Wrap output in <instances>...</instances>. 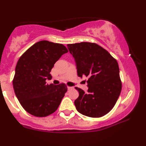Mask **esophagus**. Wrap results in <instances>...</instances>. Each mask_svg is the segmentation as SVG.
<instances>
[{
    "instance_id": "34e87169",
    "label": "esophagus",
    "mask_w": 146,
    "mask_h": 146,
    "mask_svg": "<svg viewBox=\"0 0 146 146\" xmlns=\"http://www.w3.org/2000/svg\"><path fill=\"white\" fill-rule=\"evenodd\" d=\"M73 88V87H70V86H68V89L69 90H72Z\"/></svg>"
}]
</instances>
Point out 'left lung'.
Here are the masks:
<instances>
[{
	"label": "left lung",
	"instance_id": "obj_1",
	"mask_svg": "<svg viewBox=\"0 0 146 146\" xmlns=\"http://www.w3.org/2000/svg\"><path fill=\"white\" fill-rule=\"evenodd\" d=\"M67 46L75 59L78 76L88 77V92L75 88L79 92L75 100L76 110L89 117H102L114 107L122 90L117 61L95 43L83 42Z\"/></svg>",
	"mask_w": 146,
	"mask_h": 146
}]
</instances>
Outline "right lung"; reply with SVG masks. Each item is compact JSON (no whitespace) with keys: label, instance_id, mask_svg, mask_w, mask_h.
Returning <instances> with one entry per match:
<instances>
[{"label":"right lung","instance_id":"obj_1","mask_svg":"<svg viewBox=\"0 0 146 146\" xmlns=\"http://www.w3.org/2000/svg\"><path fill=\"white\" fill-rule=\"evenodd\" d=\"M68 52L63 44L42 40L27 49L17 62L13 79L15 93L29 114L44 117L57 110L67 92L65 84H47L50 72L61 56Z\"/></svg>","mask_w":146,"mask_h":146}]
</instances>
